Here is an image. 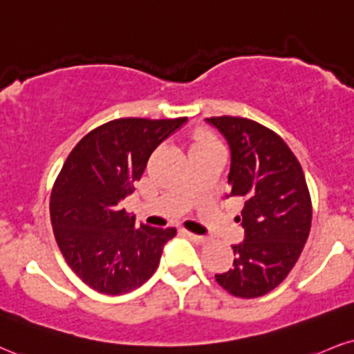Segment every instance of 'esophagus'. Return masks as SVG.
Returning <instances> with one entry per match:
<instances>
[{"mask_svg": "<svg viewBox=\"0 0 354 354\" xmlns=\"http://www.w3.org/2000/svg\"><path fill=\"white\" fill-rule=\"evenodd\" d=\"M186 236H188L189 239L193 241V242H196V244H206V242H207V237H204V236H198V234L186 232Z\"/></svg>", "mask_w": 354, "mask_h": 354, "instance_id": "esophagus-1", "label": "esophagus"}]
</instances>
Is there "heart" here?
Returning a JSON list of instances; mask_svg holds the SVG:
<instances>
[{
    "label": "heart",
    "instance_id": "b5f03b06",
    "mask_svg": "<svg viewBox=\"0 0 354 354\" xmlns=\"http://www.w3.org/2000/svg\"><path fill=\"white\" fill-rule=\"evenodd\" d=\"M206 145H216V142L211 138V136L201 135V136H198V140H196L194 148H198V147H206Z\"/></svg>",
    "mask_w": 354,
    "mask_h": 354
}]
</instances>
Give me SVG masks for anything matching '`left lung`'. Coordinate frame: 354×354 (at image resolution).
<instances>
[{"mask_svg":"<svg viewBox=\"0 0 354 354\" xmlns=\"http://www.w3.org/2000/svg\"><path fill=\"white\" fill-rule=\"evenodd\" d=\"M231 148L227 183L244 199V242L232 245L234 266L216 280L234 297H262L288 275L310 234L312 199L304 169L275 131L242 117H211Z\"/></svg>","mask_w":354,"mask_h":354,"instance_id":"8db88e82","label":"left lung"}]
</instances>
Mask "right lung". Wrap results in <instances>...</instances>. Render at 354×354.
I'll use <instances>...</instances> for the list:
<instances>
[{"instance_id":"right-lung-1","label":"right lung","mask_w":354,"mask_h":354,"mask_svg":"<svg viewBox=\"0 0 354 354\" xmlns=\"http://www.w3.org/2000/svg\"><path fill=\"white\" fill-rule=\"evenodd\" d=\"M186 118H118L84 136L50 194L59 249L84 283L105 295L129 293L155 274L174 227L136 224L122 207L155 148Z\"/></svg>"}]
</instances>
